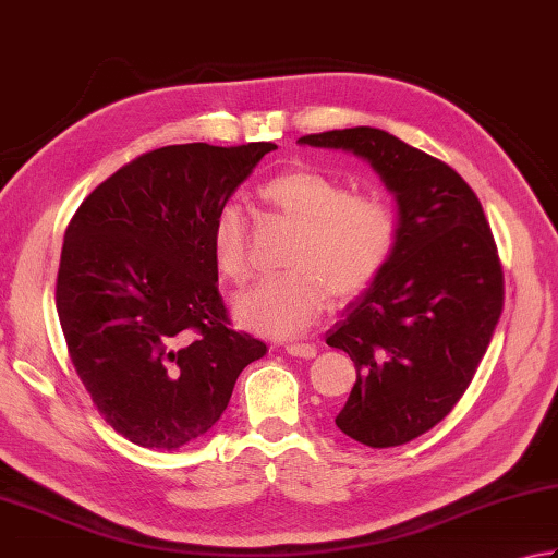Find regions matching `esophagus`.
I'll use <instances>...</instances> for the list:
<instances>
[{
  "mask_svg": "<svg viewBox=\"0 0 558 558\" xmlns=\"http://www.w3.org/2000/svg\"><path fill=\"white\" fill-rule=\"evenodd\" d=\"M286 351L290 356H298V359H314L317 356V347H312V343H288Z\"/></svg>",
  "mask_w": 558,
  "mask_h": 558,
  "instance_id": "obj_1",
  "label": "esophagus"
}]
</instances>
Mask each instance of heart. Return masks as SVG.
Returning <instances> with one entry per match:
<instances>
[{
	"label": "heart",
	"instance_id": "obj_1",
	"mask_svg": "<svg viewBox=\"0 0 558 558\" xmlns=\"http://www.w3.org/2000/svg\"><path fill=\"white\" fill-rule=\"evenodd\" d=\"M260 199L295 229L286 276L263 280L234 300L236 322L260 337H298L322 317L331 295L337 302L361 298L398 246V217L383 199L349 195L341 180L317 168L282 170L260 187ZM211 258L225 280H248V221L234 202L219 207L211 221Z\"/></svg>",
	"mask_w": 558,
	"mask_h": 558
}]
</instances>
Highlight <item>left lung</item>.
Segmentation results:
<instances>
[{
    "mask_svg": "<svg viewBox=\"0 0 558 558\" xmlns=\"http://www.w3.org/2000/svg\"><path fill=\"white\" fill-rule=\"evenodd\" d=\"M366 158L398 202V246L380 278L327 331L356 383L337 427L373 449L400 447L453 410L502 312V266L475 192L439 158L383 129L302 136Z\"/></svg>",
    "mask_w": 558,
    "mask_h": 558,
    "instance_id": "left-lung-1",
    "label": "left lung"
}]
</instances>
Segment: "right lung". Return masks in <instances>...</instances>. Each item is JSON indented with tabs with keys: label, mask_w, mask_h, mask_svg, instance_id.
Listing matches in <instances>:
<instances>
[{
	"label": "right lung",
	"mask_w": 558,
	"mask_h": 558,
	"mask_svg": "<svg viewBox=\"0 0 558 558\" xmlns=\"http://www.w3.org/2000/svg\"><path fill=\"white\" fill-rule=\"evenodd\" d=\"M270 141L180 144L138 156L89 192L65 229L56 307L99 414L144 449L215 427L266 343L229 327L211 221Z\"/></svg>",
	"instance_id": "add662e5"
}]
</instances>
